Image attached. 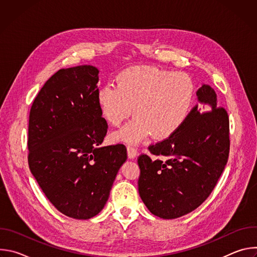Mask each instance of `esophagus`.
I'll use <instances>...</instances> for the list:
<instances>
[{
	"mask_svg": "<svg viewBox=\"0 0 257 257\" xmlns=\"http://www.w3.org/2000/svg\"><path fill=\"white\" fill-rule=\"evenodd\" d=\"M127 153H128V158L131 159V160L135 159L136 156H137V151L134 148H132V146H128Z\"/></svg>",
	"mask_w": 257,
	"mask_h": 257,
	"instance_id": "esophagus-1",
	"label": "esophagus"
}]
</instances>
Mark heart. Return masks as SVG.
<instances>
[{
    "mask_svg": "<svg viewBox=\"0 0 257 257\" xmlns=\"http://www.w3.org/2000/svg\"><path fill=\"white\" fill-rule=\"evenodd\" d=\"M117 86L107 84L96 92L101 118L119 126L131 114L135 118L113 137L135 145L154 135L166 139L188 119L195 98V84L186 73L135 66L120 72Z\"/></svg>",
    "mask_w": 257,
    "mask_h": 257,
    "instance_id": "heart-1",
    "label": "heart"
}]
</instances>
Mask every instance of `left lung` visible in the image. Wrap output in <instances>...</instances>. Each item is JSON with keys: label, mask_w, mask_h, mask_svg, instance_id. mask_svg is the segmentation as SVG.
Instances as JSON below:
<instances>
[{"label": "left lung", "mask_w": 257, "mask_h": 257, "mask_svg": "<svg viewBox=\"0 0 257 257\" xmlns=\"http://www.w3.org/2000/svg\"><path fill=\"white\" fill-rule=\"evenodd\" d=\"M197 103L183 126L149 150L162 160L138 158V192L149 210L162 218L185 215L211 193L229 158V118L217 106L207 84L197 92Z\"/></svg>", "instance_id": "8db88e82"}]
</instances>
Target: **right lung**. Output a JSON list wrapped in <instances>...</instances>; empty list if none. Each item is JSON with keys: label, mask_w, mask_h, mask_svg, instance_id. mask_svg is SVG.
<instances>
[{"label": "right lung", "mask_w": 257, "mask_h": 257, "mask_svg": "<svg viewBox=\"0 0 257 257\" xmlns=\"http://www.w3.org/2000/svg\"><path fill=\"white\" fill-rule=\"evenodd\" d=\"M98 73L90 65L59 70L29 113L30 172L52 204L76 219L103 208L127 160L125 145H100L107 124L96 103Z\"/></svg>", "instance_id": "1"}]
</instances>
